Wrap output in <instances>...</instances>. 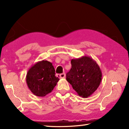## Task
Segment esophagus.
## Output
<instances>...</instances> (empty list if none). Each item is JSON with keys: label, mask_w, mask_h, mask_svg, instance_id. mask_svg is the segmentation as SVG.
<instances>
[{"label": "esophagus", "mask_w": 129, "mask_h": 129, "mask_svg": "<svg viewBox=\"0 0 129 129\" xmlns=\"http://www.w3.org/2000/svg\"><path fill=\"white\" fill-rule=\"evenodd\" d=\"M60 77L62 78H64L65 77V73H61L60 74Z\"/></svg>", "instance_id": "34e87169"}]
</instances>
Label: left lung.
I'll use <instances>...</instances> for the list:
<instances>
[{"label":"left lung","mask_w":129,"mask_h":129,"mask_svg":"<svg viewBox=\"0 0 129 129\" xmlns=\"http://www.w3.org/2000/svg\"><path fill=\"white\" fill-rule=\"evenodd\" d=\"M72 68L66 79L78 95L87 98L97 90L102 80V72L95 61L89 56L72 59Z\"/></svg>","instance_id":"8db88e82"}]
</instances>
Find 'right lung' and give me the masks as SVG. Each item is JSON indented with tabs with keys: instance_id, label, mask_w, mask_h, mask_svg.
Wrapping results in <instances>:
<instances>
[{
	"instance_id": "right-lung-1",
	"label": "right lung",
	"mask_w": 129,
	"mask_h": 129,
	"mask_svg": "<svg viewBox=\"0 0 129 129\" xmlns=\"http://www.w3.org/2000/svg\"><path fill=\"white\" fill-rule=\"evenodd\" d=\"M59 80L55 75L52 64L47 60L32 65L26 76L28 88L34 95L39 97H44L51 93Z\"/></svg>"
}]
</instances>
